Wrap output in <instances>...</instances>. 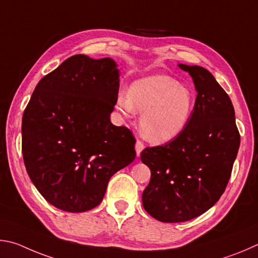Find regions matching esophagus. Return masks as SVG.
Masks as SVG:
<instances>
[{
    "label": "esophagus",
    "mask_w": 258,
    "mask_h": 258,
    "mask_svg": "<svg viewBox=\"0 0 258 258\" xmlns=\"http://www.w3.org/2000/svg\"><path fill=\"white\" fill-rule=\"evenodd\" d=\"M135 148H136V153H137V156L141 155L142 151L145 148V145H144V143L142 141H137L136 142V146H135Z\"/></svg>",
    "instance_id": "obj_1"
}]
</instances>
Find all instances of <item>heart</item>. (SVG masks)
Wrapping results in <instances>:
<instances>
[{
	"instance_id": "b5f03b06",
	"label": "heart",
	"mask_w": 258,
	"mask_h": 258,
	"mask_svg": "<svg viewBox=\"0 0 258 258\" xmlns=\"http://www.w3.org/2000/svg\"><path fill=\"white\" fill-rule=\"evenodd\" d=\"M115 106L123 115L138 111L144 137L153 143H165L178 136L190 120L195 97L190 89L166 75H153L120 92Z\"/></svg>"
}]
</instances>
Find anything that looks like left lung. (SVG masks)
I'll return each instance as SVG.
<instances>
[{"label": "left lung", "mask_w": 258, "mask_h": 258, "mask_svg": "<svg viewBox=\"0 0 258 258\" xmlns=\"http://www.w3.org/2000/svg\"><path fill=\"white\" fill-rule=\"evenodd\" d=\"M179 67L192 77L197 90L190 120L173 141L141 154L151 169L143 206L166 223L197 218L220 200L240 145L232 102L213 75L198 66Z\"/></svg>", "instance_id": "8db88e82"}]
</instances>
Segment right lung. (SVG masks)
I'll return each instance as SVG.
<instances>
[{"label": "right lung", "instance_id": "obj_1", "mask_svg": "<svg viewBox=\"0 0 258 258\" xmlns=\"http://www.w3.org/2000/svg\"><path fill=\"white\" fill-rule=\"evenodd\" d=\"M119 70L110 57L67 58L36 86L22 115V156L49 204L79 213L96 207L108 180L136 157V139L111 123Z\"/></svg>", "mask_w": 258, "mask_h": 258}]
</instances>
